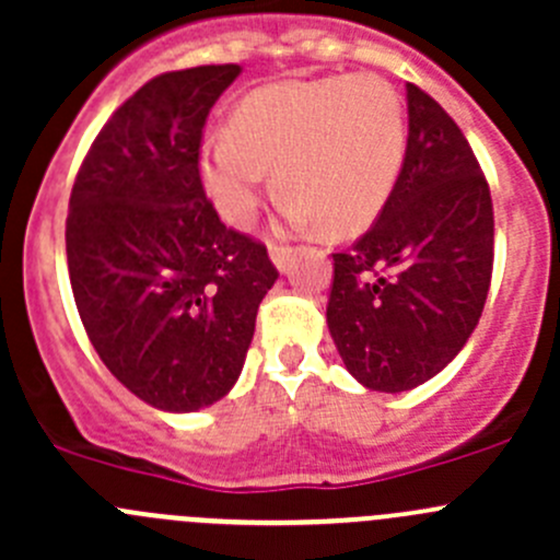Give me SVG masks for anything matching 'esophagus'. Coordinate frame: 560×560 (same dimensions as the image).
<instances>
[{"label":"esophagus","mask_w":560,"mask_h":560,"mask_svg":"<svg viewBox=\"0 0 560 560\" xmlns=\"http://www.w3.org/2000/svg\"><path fill=\"white\" fill-rule=\"evenodd\" d=\"M295 254H298V248H292V246L270 244V259H273V265L281 270V273H287V270L292 268V259H295Z\"/></svg>","instance_id":"34e87169"}]
</instances>
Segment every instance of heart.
I'll return each instance as SVG.
<instances>
[{
	"label": "heart",
	"mask_w": 560,
	"mask_h": 560,
	"mask_svg": "<svg viewBox=\"0 0 560 560\" xmlns=\"http://www.w3.org/2000/svg\"><path fill=\"white\" fill-rule=\"evenodd\" d=\"M406 160L398 92L376 75L262 86L241 100L228 135L200 145V180L219 217L254 222L276 173L298 228L354 235L376 222Z\"/></svg>",
	"instance_id": "heart-1"
}]
</instances>
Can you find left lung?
<instances>
[{
    "label": "left lung",
    "instance_id": "obj_1",
    "mask_svg": "<svg viewBox=\"0 0 560 560\" xmlns=\"http://www.w3.org/2000/svg\"><path fill=\"white\" fill-rule=\"evenodd\" d=\"M404 171L374 228L332 254L327 330L349 374L404 393L471 338L493 273V202L471 145L442 105L406 83Z\"/></svg>",
    "mask_w": 560,
    "mask_h": 560
}]
</instances>
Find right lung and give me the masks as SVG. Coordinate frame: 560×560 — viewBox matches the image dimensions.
<instances>
[{"label": "right lung", "instance_id": "obj_1", "mask_svg": "<svg viewBox=\"0 0 560 560\" xmlns=\"http://www.w3.org/2000/svg\"><path fill=\"white\" fill-rule=\"evenodd\" d=\"M241 65L165 72L89 149L70 195L67 268L86 336L143 404L206 409L233 389L262 298V244L224 228L200 180L206 118Z\"/></svg>", "mask_w": 560, "mask_h": 560}]
</instances>
